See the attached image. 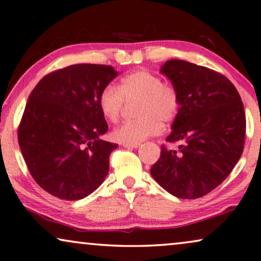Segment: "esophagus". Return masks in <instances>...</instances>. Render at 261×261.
Listing matches in <instances>:
<instances>
[{
  "instance_id": "obj_1",
  "label": "esophagus",
  "mask_w": 261,
  "mask_h": 261,
  "mask_svg": "<svg viewBox=\"0 0 261 261\" xmlns=\"http://www.w3.org/2000/svg\"><path fill=\"white\" fill-rule=\"evenodd\" d=\"M125 148H127V149H136V148H138L140 147V143H135V144H123Z\"/></svg>"
}]
</instances>
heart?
<instances>
[{
  "label": "heart",
  "instance_id": "b5f03b06",
  "mask_svg": "<svg viewBox=\"0 0 261 261\" xmlns=\"http://www.w3.org/2000/svg\"><path fill=\"white\" fill-rule=\"evenodd\" d=\"M125 101H138L135 111L138 118L125 121L112 131L113 140L123 144L140 143L159 135L162 121L168 124L174 120L181 105L178 89L148 70L130 72L120 80L119 86L110 83L99 95L100 111L111 123L119 119Z\"/></svg>",
  "mask_w": 261,
  "mask_h": 261
}]
</instances>
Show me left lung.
Returning <instances> with one entry per match:
<instances>
[{
  "instance_id": "obj_1",
  "label": "left lung",
  "mask_w": 261,
  "mask_h": 261,
  "mask_svg": "<svg viewBox=\"0 0 261 261\" xmlns=\"http://www.w3.org/2000/svg\"><path fill=\"white\" fill-rule=\"evenodd\" d=\"M161 72L180 95V111L150 174L167 192L197 199L230 174L244 151L246 116L235 86L213 69L181 60L167 61Z\"/></svg>"
}]
</instances>
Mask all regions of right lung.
<instances>
[{
	"mask_svg": "<svg viewBox=\"0 0 261 261\" xmlns=\"http://www.w3.org/2000/svg\"><path fill=\"white\" fill-rule=\"evenodd\" d=\"M117 75L111 65H69L30 94L17 141L34 181L52 196L82 199L106 178L118 144L99 138L109 130L99 95Z\"/></svg>",
	"mask_w": 261,
	"mask_h": 261,
	"instance_id": "obj_1",
	"label": "right lung"
}]
</instances>
